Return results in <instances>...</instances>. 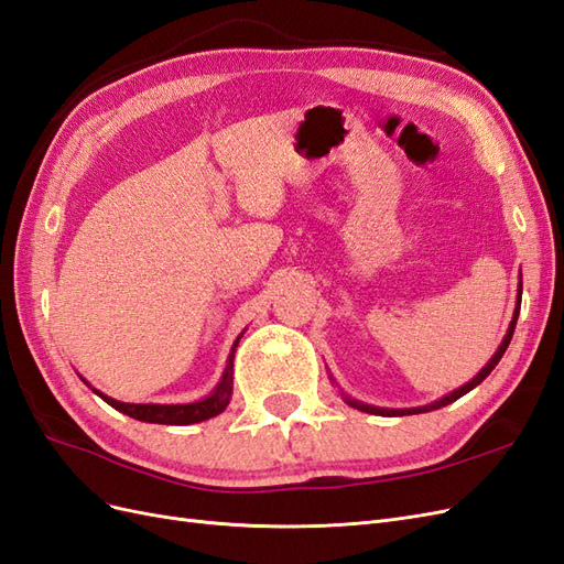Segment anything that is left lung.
Wrapping results in <instances>:
<instances>
[{"label":"left lung","instance_id":"left-lung-1","mask_svg":"<svg viewBox=\"0 0 564 564\" xmlns=\"http://www.w3.org/2000/svg\"><path fill=\"white\" fill-rule=\"evenodd\" d=\"M520 301H522V275H520V284H518V303H516V311H513V319H510V324H508V332H506V336H503V340H501V346L497 348V352L491 355V360L475 373V377L466 383V386H460V388H456V390H452L449 395H445V398H440V400H435V402H431V404H423V406H412V409H386V406H373V404H365V402H360V400H352V398H348L346 392H340V395H344V400H346V404H350L352 409H360V412H367V414H379V416H404V414H423V412H433V409H440V406H447V404H452V402H456L458 398H464L466 392H470L475 386H480L489 373H491V369L499 365V360L503 357V352H506V348H508V344H510V338H513V332H516V324H518V315H520ZM334 381V379H332Z\"/></svg>","mask_w":564,"mask_h":564}]
</instances>
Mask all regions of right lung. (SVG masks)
Returning a JSON list of instances; mask_svg holds the SVG:
<instances>
[{
	"instance_id": "obj_1",
	"label": "right lung",
	"mask_w": 564,
	"mask_h": 564,
	"mask_svg": "<svg viewBox=\"0 0 564 564\" xmlns=\"http://www.w3.org/2000/svg\"><path fill=\"white\" fill-rule=\"evenodd\" d=\"M242 334L235 338V344H232L230 355H228L226 369H224V377H220L216 388L209 392L207 398L195 400V402H187V404H152V402L150 404H133V402H119V400L108 398L106 392L91 388L82 377L79 379L87 383L100 400H106L110 406L117 409V412H122V414H127V416H131L135 421L164 423V425L199 423V421H207V419L218 416L230 404V398H232V360H235V350H237V344H240Z\"/></svg>"
}]
</instances>
